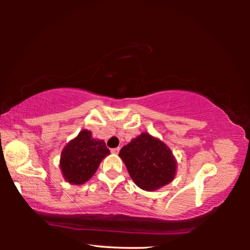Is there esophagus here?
<instances>
[{
	"label": "esophagus",
	"mask_w": 250,
	"mask_h": 250,
	"mask_svg": "<svg viewBox=\"0 0 250 250\" xmlns=\"http://www.w3.org/2000/svg\"><path fill=\"white\" fill-rule=\"evenodd\" d=\"M119 151H120V147H115V149L111 150V153L118 154V153H119Z\"/></svg>",
	"instance_id": "1"
}]
</instances>
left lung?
<instances>
[{
  "label": "left lung",
  "mask_w": 250,
  "mask_h": 250,
  "mask_svg": "<svg viewBox=\"0 0 250 250\" xmlns=\"http://www.w3.org/2000/svg\"><path fill=\"white\" fill-rule=\"evenodd\" d=\"M131 179L145 191H155L175 177L176 161L166 143L141 133L120 150Z\"/></svg>",
  "instance_id": "left-lung-1"
}]
</instances>
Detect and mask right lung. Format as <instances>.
I'll return each mask as SVG.
<instances>
[{
	"mask_svg": "<svg viewBox=\"0 0 250 250\" xmlns=\"http://www.w3.org/2000/svg\"><path fill=\"white\" fill-rule=\"evenodd\" d=\"M109 153L104 140H97L91 137L90 131L82 130L62 151V174L70 184H83L91 179L101 161Z\"/></svg>",
	"mask_w": 250,
	"mask_h": 250,
	"instance_id": "add662e5",
	"label": "right lung"
}]
</instances>
